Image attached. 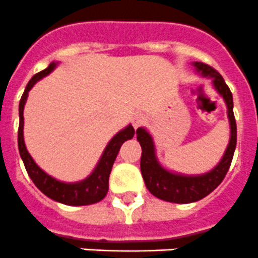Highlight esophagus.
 <instances>
[{"mask_svg": "<svg viewBox=\"0 0 258 258\" xmlns=\"http://www.w3.org/2000/svg\"><path fill=\"white\" fill-rule=\"evenodd\" d=\"M143 122H145V117H143V115H141V113H136V115L133 116V118H132V124H133L134 129L141 126Z\"/></svg>", "mask_w": 258, "mask_h": 258, "instance_id": "esophagus-1", "label": "esophagus"}]
</instances>
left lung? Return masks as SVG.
I'll use <instances>...</instances> for the list:
<instances>
[{
	"instance_id": "obj_1",
	"label": "left lung",
	"mask_w": 258,
	"mask_h": 258,
	"mask_svg": "<svg viewBox=\"0 0 258 258\" xmlns=\"http://www.w3.org/2000/svg\"><path fill=\"white\" fill-rule=\"evenodd\" d=\"M192 66L200 76L212 79L213 88L223 98L227 107L230 122V140L220 163L213 169L197 175L170 172L160 164L156 155L154 138L145 127L137 129V140L142 147L141 172L147 190L161 200L177 204H187L206 198L223 181L231 164L236 147V122L234 117L232 94L225 80L217 71L202 61H192Z\"/></svg>"
}]
</instances>
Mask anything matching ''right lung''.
Wrapping results in <instances>:
<instances>
[{"mask_svg": "<svg viewBox=\"0 0 258 258\" xmlns=\"http://www.w3.org/2000/svg\"><path fill=\"white\" fill-rule=\"evenodd\" d=\"M58 66V61H51L49 67L45 68L44 71H41L38 74L29 80V83L27 84L26 90L23 93L22 98L19 102V129H18V147H19V154L22 157L26 170L33 183L36 184V187L45 194L47 198L55 200V202L66 204V206H89V204H94V203L101 202L104 197L107 195L108 191V179L109 173L112 169V165L116 160L120 147L122 143L127 140H132L134 136V127L131 124L121 129L120 132L115 134L106 146L103 154H102L101 159L95 165L94 170L86 177L85 179L79 182H72V183H67V182H61L55 179L54 177L47 174L46 172L41 169L40 166L36 164V161L32 159L29 155L28 150L24 143V134H23V129H24V116H23V111H24V106H26L27 98H28V93L33 85L41 79H44L45 76L50 75L52 71L55 70Z\"/></svg>", "mask_w": 258, "mask_h": 258, "instance_id": "right-lung-1", "label": "right lung"}]
</instances>
